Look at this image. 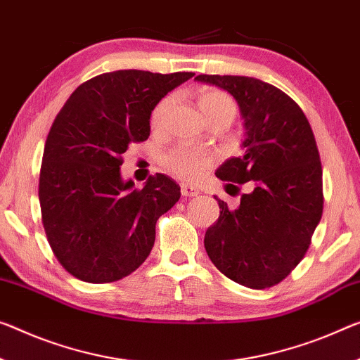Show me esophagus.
<instances>
[{"instance_id": "1", "label": "esophagus", "mask_w": 360, "mask_h": 360, "mask_svg": "<svg viewBox=\"0 0 360 360\" xmlns=\"http://www.w3.org/2000/svg\"><path fill=\"white\" fill-rule=\"evenodd\" d=\"M180 188H181V195L184 196H198L199 195L198 188L188 185V184H181Z\"/></svg>"}]
</instances>
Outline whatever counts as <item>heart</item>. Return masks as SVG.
<instances>
[{"mask_svg": "<svg viewBox=\"0 0 360 360\" xmlns=\"http://www.w3.org/2000/svg\"><path fill=\"white\" fill-rule=\"evenodd\" d=\"M172 103L174 98H165L158 104L151 117L153 127H161L164 124L170 108H172ZM198 103L206 119L215 117V115H229L233 119L236 114V104L233 99L217 88H202L199 93ZM162 162L165 169L176 179L193 181L201 179L212 167L215 158L214 154L204 151L201 148L180 146L165 154Z\"/></svg>", "mask_w": 360, "mask_h": 360, "instance_id": "1", "label": "heart"}]
</instances>
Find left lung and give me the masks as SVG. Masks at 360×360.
Here are the masks:
<instances>
[{
    "instance_id": "1",
    "label": "left lung",
    "mask_w": 360,
    "mask_h": 360,
    "mask_svg": "<svg viewBox=\"0 0 360 360\" xmlns=\"http://www.w3.org/2000/svg\"><path fill=\"white\" fill-rule=\"evenodd\" d=\"M195 80L229 91L245 127L243 156L226 159L215 175L235 190L233 184L254 186L236 209L215 198L222 211L204 248L230 280L270 288L301 262L322 219V164L312 129L288 95L262 80L204 74Z\"/></svg>"
}]
</instances>
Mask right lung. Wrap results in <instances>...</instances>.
<instances>
[{
  "label": "right lung",
  "mask_w": 360,
  "mask_h": 360,
  "mask_svg": "<svg viewBox=\"0 0 360 360\" xmlns=\"http://www.w3.org/2000/svg\"><path fill=\"white\" fill-rule=\"evenodd\" d=\"M193 75L108 72L77 88L54 119L38 198L49 246L75 278L120 280L151 252L158 219L179 201L180 186L156 174L136 188L120 174L122 154L148 140L156 104Z\"/></svg>",
  "instance_id": "add662e5"
}]
</instances>
